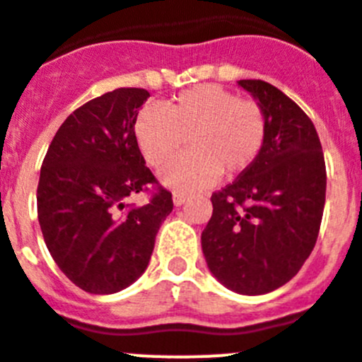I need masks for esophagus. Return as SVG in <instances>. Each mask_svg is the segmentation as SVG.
<instances>
[{
	"mask_svg": "<svg viewBox=\"0 0 362 362\" xmlns=\"http://www.w3.org/2000/svg\"><path fill=\"white\" fill-rule=\"evenodd\" d=\"M172 201H174L175 206H181L187 202V195L181 194V192H174V195H172Z\"/></svg>",
	"mask_w": 362,
	"mask_h": 362,
	"instance_id": "esophagus-1",
	"label": "esophagus"
}]
</instances>
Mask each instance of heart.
I'll use <instances>...</instances> for the list:
<instances>
[{"mask_svg":"<svg viewBox=\"0 0 362 362\" xmlns=\"http://www.w3.org/2000/svg\"><path fill=\"white\" fill-rule=\"evenodd\" d=\"M135 140L153 167L161 168L191 142L194 151L161 172L175 190H195L245 172L261 154L267 117L259 103L240 99L218 85H199L170 103L147 106L135 120Z\"/></svg>","mask_w":362,"mask_h":362,"instance_id":"obj_1","label":"heart"}]
</instances>
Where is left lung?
<instances>
[{
	"label": "left lung",
	"instance_id": "obj_1",
	"mask_svg": "<svg viewBox=\"0 0 362 362\" xmlns=\"http://www.w3.org/2000/svg\"><path fill=\"white\" fill-rule=\"evenodd\" d=\"M259 101L267 139L257 160L211 195L201 236L211 274L242 295L277 290L315 249L325 206L327 172L315 124L284 92L240 80Z\"/></svg>",
	"mask_w": 362,
	"mask_h": 362
}]
</instances>
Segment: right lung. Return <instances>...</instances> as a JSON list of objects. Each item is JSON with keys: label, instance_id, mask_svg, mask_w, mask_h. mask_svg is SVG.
<instances>
[{"label": "right lung", "instance_id": "right-lung-1", "mask_svg": "<svg viewBox=\"0 0 362 362\" xmlns=\"http://www.w3.org/2000/svg\"><path fill=\"white\" fill-rule=\"evenodd\" d=\"M146 88H117L90 99L58 127L44 156L37 213L44 242L65 277L108 295L146 272L172 194L158 183L135 140ZM149 191L147 205L125 201Z\"/></svg>", "mask_w": 362, "mask_h": 362}]
</instances>
